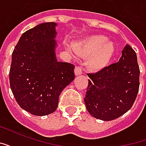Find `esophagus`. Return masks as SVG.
<instances>
[{"label":"esophagus","instance_id":"34e87169","mask_svg":"<svg viewBox=\"0 0 146 146\" xmlns=\"http://www.w3.org/2000/svg\"><path fill=\"white\" fill-rule=\"evenodd\" d=\"M74 72H75V74H76V76H78V75H80V74H82L83 71H82V68L79 66H77L75 67V70H74Z\"/></svg>","mask_w":146,"mask_h":146}]
</instances>
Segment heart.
I'll return each mask as SVG.
<instances>
[{"mask_svg": "<svg viewBox=\"0 0 146 146\" xmlns=\"http://www.w3.org/2000/svg\"><path fill=\"white\" fill-rule=\"evenodd\" d=\"M76 53L83 56H89L87 64L90 69L99 70L110 63L115 47L112 41H107L103 35H95L87 38L84 41L74 45Z\"/></svg>", "mask_w": 146, "mask_h": 146, "instance_id": "heart-1", "label": "heart"}]
</instances>
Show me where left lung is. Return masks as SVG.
Listing matches in <instances>:
<instances>
[{"instance_id": "left-lung-1", "label": "left lung", "mask_w": 146, "mask_h": 146, "mask_svg": "<svg viewBox=\"0 0 146 146\" xmlns=\"http://www.w3.org/2000/svg\"><path fill=\"white\" fill-rule=\"evenodd\" d=\"M137 55L130 45L123 49L119 60L95 73H88V87L84 102L95 118L110 121L127 113L139 89Z\"/></svg>"}]
</instances>
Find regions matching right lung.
<instances>
[{
  "label": "right lung",
  "instance_id": "obj_1",
  "mask_svg": "<svg viewBox=\"0 0 146 146\" xmlns=\"http://www.w3.org/2000/svg\"><path fill=\"white\" fill-rule=\"evenodd\" d=\"M55 23H44L21 36L12 52L11 92L22 109L35 116L54 113L58 98L75 78L74 65L57 61Z\"/></svg>",
  "mask_w": 146,
  "mask_h": 146
}]
</instances>
